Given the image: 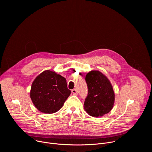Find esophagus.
<instances>
[{
    "label": "esophagus",
    "instance_id": "1",
    "mask_svg": "<svg viewBox=\"0 0 152 152\" xmlns=\"http://www.w3.org/2000/svg\"><path fill=\"white\" fill-rule=\"evenodd\" d=\"M72 92L73 94H77V90L76 89H73L72 90Z\"/></svg>",
    "mask_w": 152,
    "mask_h": 152
}]
</instances>
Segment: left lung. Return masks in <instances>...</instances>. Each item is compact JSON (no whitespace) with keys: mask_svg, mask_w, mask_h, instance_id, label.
<instances>
[{"mask_svg":"<svg viewBox=\"0 0 152 152\" xmlns=\"http://www.w3.org/2000/svg\"><path fill=\"white\" fill-rule=\"evenodd\" d=\"M88 95L85 99L84 109L90 115L102 117L113 109L115 94L113 86L106 76L97 70H92L86 75Z\"/></svg>","mask_w":152,"mask_h":152,"instance_id":"1","label":"left lung"}]
</instances>
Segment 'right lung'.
<instances>
[{"label": "right lung", "mask_w": 152, "mask_h": 152, "mask_svg": "<svg viewBox=\"0 0 152 152\" xmlns=\"http://www.w3.org/2000/svg\"><path fill=\"white\" fill-rule=\"evenodd\" d=\"M70 94L66 78L55 72L46 70L32 82L30 97L39 111L52 114L61 109Z\"/></svg>", "instance_id": "right-lung-1"}]
</instances>
